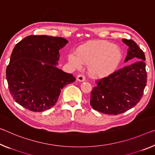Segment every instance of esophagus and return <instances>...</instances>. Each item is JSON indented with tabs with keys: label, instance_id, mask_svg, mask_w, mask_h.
Returning a JSON list of instances; mask_svg holds the SVG:
<instances>
[{
	"label": "esophagus",
	"instance_id": "1",
	"mask_svg": "<svg viewBox=\"0 0 155 155\" xmlns=\"http://www.w3.org/2000/svg\"><path fill=\"white\" fill-rule=\"evenodd\" d=\"M77 80L79 81H85V77L83 74H79L77 76Z\"/></svg>",
	"mask_w": 155,
	"mask_h": 155
}]
</instances>
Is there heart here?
<instances>
[{
  "label": "heart",
  "mask_w": 155,
  "mask_h": 155,
  "mask_svg": "<svg viewBox=\"0 0 155 155\" xmlns=\"http://www.w3.org/2000/svg\"><path fill=\"white\" fill-rule=\"evenodd\" d=\"M68 58L75 67L81 68L83 63H87L92 74L105 76L117 68L121 59V51L110 42L92 41L78 48L77 54L70 53Z\"/></svg>",
  "instance_id": "obj_1"
}]
</instances>
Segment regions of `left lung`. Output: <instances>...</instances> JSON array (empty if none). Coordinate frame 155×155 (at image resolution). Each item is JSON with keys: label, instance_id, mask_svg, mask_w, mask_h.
Masks as SVG:
<instances>
[{"label": "left lung", "instance_id": "obj_1", "mask_svg": "<svg viewBox=\"0 0 155 155\" xmlns=\"http://www.w3.org/2000/svg\"><path fill=\"white\" fill-rule=\"evenodd\" d=\"M129 47L125 61L132 62L107 77L96 80L91 92L92 108L106 114H120L135 106L141 100L147 83L146 57L132 40L123 39Z\"/></svg>", "mask_w": 155, "mask_h": 155}]
</instances>
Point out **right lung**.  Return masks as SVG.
Segmentation results:
<instances>
[{"mask_svg": "<svg viewBox=\"0 0 155 155\" xmlns=\"http://www.w3.org/2000/svg\"><path fill=\"white\" fill-rule=\"evenodd\" d=\"M68 43L58 36L30 35L16 44L6 78L17 104L32 112L45 111L54 105L62 88L74 81L72 74L56 67L58 50Z\"/></svg>", "mask_w": 155, "mask_h": 155, "instance_id": "obj_1", "label": "right lung"}]
</instances>
